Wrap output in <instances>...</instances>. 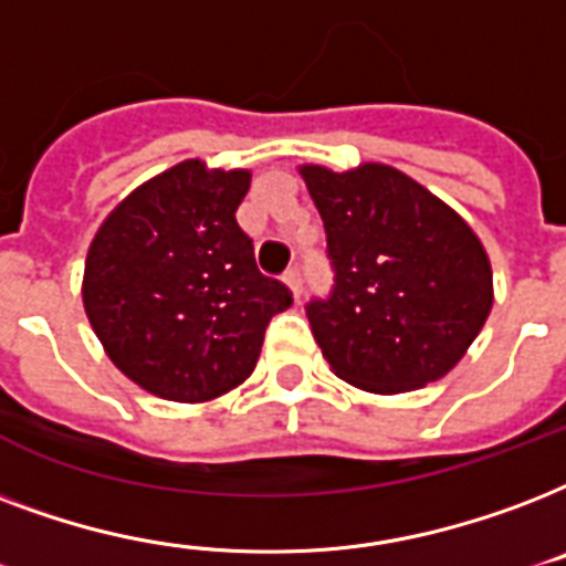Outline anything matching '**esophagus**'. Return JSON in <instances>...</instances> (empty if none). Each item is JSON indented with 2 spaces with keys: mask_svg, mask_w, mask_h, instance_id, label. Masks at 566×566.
Instances as JSON below:
<instances>
[{
  "mask_svg": "<svg viewBox=\"0 0 566 566\" xmlns=\"http://www.w3.org/2000/svg\"><path fill=\"white\" fill-rule=\"evenodd\" d=\"M283 283H286V286L292 289V295L301 297V271H297V265L286 269V274H283Z\"/></svg>",
  "mask_w": 566,
  "mask_h": 566,
  "instance_id": "34e87169",
  "label": "esophagus"
}]
</instances>
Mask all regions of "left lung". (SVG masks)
Instances as JSON below:
<instances>
[{"label": "left lung", "instance_id": "8db88e82", "mask_svg": "<svg viewBox=\"0 0 566 566\" xmlns=\"http://www.w3.org/2000/svg\"><path fill=\"white\" fill-rule=\"evenodd\" d=\"M322 214L333 289L306 304L324 360L366 392L396 396L458 366L493 306L472 227L401 170L301 168Z\"/></svg>", "mask_w": 566, "mask_h": 566}]
</instances>
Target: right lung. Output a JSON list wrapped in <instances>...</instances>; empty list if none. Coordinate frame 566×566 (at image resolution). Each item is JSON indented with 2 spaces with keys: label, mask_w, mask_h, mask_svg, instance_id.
<instances>
[{
  "label": "right lung",
  "mask_w": 566,
  "mask_h": 566,
  "mask_svg": "<svg viewBox=\"0 0 566 566\" xmlns=\"http://www.w3.org/2000/svg\"><path fill=\"white\" fill-rule=\"evenodd\" d=\"M251 170L174 165L115 206L87 248L82 301L126 378L168 401H209L260 360L292 292L253 260L235 209Z\"/></svg>",
  "instance_id": "right-lung-1"
}]
</instances>
